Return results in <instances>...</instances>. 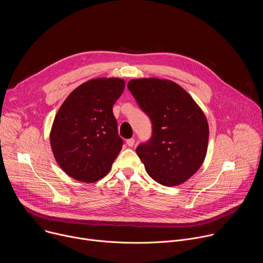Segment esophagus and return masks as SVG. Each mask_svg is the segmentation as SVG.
<instances>
[{"instance_id": "esophagus-1", "label": "esophagus", "mask_w": 263, "mask_h": 263, "mask_svg": "<svg viewBox=\"0 0 263 263\" xmlns=\"http://www.w3.org/2000/svg\"><path fill=\"white\" fill-rule=\"evenodd\" d=\"M135 144V139L134 138H130L127 140V145L128 146H133Z\"/></svg>"}]
</instances>
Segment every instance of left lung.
Returning a JSON list of instances; mask_svg holds the SVG:
<instances>
[{
	"label": "left lung",
	"instance_id": "obj_1",
	"mask_svg": "<svg viewBox=\"0 0 263 263\" xmlns=\"http://www.w3.org/2000/svg\"><path fill=\"white\" fill-rule=\"evenodd\" d=\"M128 88L153 125L152 138L136 148L146 173L164 186L184 183L207 154L209 126L203 110L171 80L132 79Z\"/></svg>",
	"mask_w": 263,
	"mask_h": 263
}]
</instances>
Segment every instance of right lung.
<instances>
[{
  "mask_svg": "<svg viewBox=\"0 0 263 263\" xmlns=\"http://www.w3.org/2000/svg\"><path fill=\"white\" fill-rule=\"evenodd\" d=\"M125 89L121 78H97L73 89L60 106L50 132L58 165L72 179L93 183L110 171L123 140L112 107Z\"/></svg>",
  "mask_w": 263,
  "mask_h": 263,
  "instance_id": "right-lung-1",
  "label": "right lung"
}]
</instances>
